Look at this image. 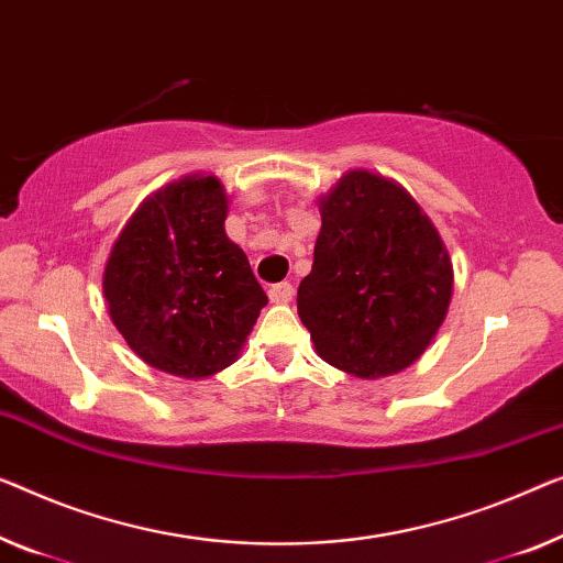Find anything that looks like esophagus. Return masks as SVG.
Here are the masks:
<instances>
[{
  "label": "esophagus",
  "instance_id": "34e87169",
  "mask_svg": "<svg viewBox=\"0 0 563 563\" xmlns=\"http://www.w3.org/2000/svg\"><path fill=\"white\" fill-rule=\"evenodd\" d=\"M267 292H271V300H273V303H290V300H292V296H296V290H292V285L290 283H278V285H273V288L271 290H267Z\"/></svg>",
  "mask_w": 563,
  "mask_h": 563
}]
</instances>
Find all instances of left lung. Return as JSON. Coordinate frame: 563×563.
<instances>
[{
    "label": "left lung",
    "instance_id": "left-lung-1",
    "mask_svg": "<svg viewBox=\"0 0 563 563\" xmlns=\"http://www.w3.org/2000/svg\"><path fill=\"white\" fill-rule=\"evenodd\" d=\"M321 232L298 316L318 356L358 379L415 364L448 316L452 263L405 187L354 169L318 199Z\"/></svg>",
    "mask_w": 563,
    "mask_h": 563
}]
</instances>
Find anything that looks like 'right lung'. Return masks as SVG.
<instances>
[{
  "label": "right lung",
  "instance_id": "add662e5",
  "mask_svg": "<svg viewBox=\"0 0 563 563\" xmlns=\"http://www.w3.org/2000/svg\"><path fill=\"white\" fill-rule=\"evenodd\" d=\"M228 191L189 174L141 205L103 273V296L133 354L158 372L205 379L240 356L267 303L247 255L224 232Z\"/></svg>",
  "mask_w": 563,
  "mask_h": 563
}]
</instances>
